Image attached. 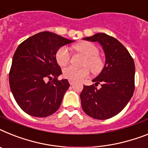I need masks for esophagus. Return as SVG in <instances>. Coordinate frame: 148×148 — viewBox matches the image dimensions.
Masks as SVG:
<instances>
[{"instance_id":"34e87169","label":"esophagus","mask_w":148,"mask_h":148,"mask_svg":"<svg viewBox=\"0 0 148 148\" xmlns=\"http://www.w3.org/2000/svg\"><path fill=\"white\" fill-rule=\"evenodd\" d=\"M68 82H69V84H70L71 85H72V84H74V80H68Z\"/></svg>"}]
</instances>
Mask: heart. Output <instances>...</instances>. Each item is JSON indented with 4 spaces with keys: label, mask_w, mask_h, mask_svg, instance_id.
Instances as JSON below:
<instances>
[{
    "label": "heart",
    "mask_w": 148,
    "mask_h": 148,
    "mask_svg": "<svg viewBox=\"0 0 148 148\" xmlns=\"http://www.w3.org/2000/svg\"><path fill=\"white\" fill-rule=\"evenodd\" d=\"M73 49L77 53L84 56L83 62L84 68H77L73 66H68L64 68L63 77L72 80H80L86 78L89 74V69L93 74H99L105 66L104 60L99 55V50L95 44L89 41H82L73 46ZM56 59L60 66H65L70 62L71 54L67 47H60L56 52ZM88 67L87 68V67Z\"/></svg>",
    "instance_id": "heart-1"
}]
</instances>
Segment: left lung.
I'll list each match as a JSON object with an SVG mask.
<instances>
[{
	"label": "left lung",
	"instance_id": "1",
	"mask_svg": "<svg viewBox=\"0 0 148 148\" xmlns=\"http://www.w3.org/2000/svg\"><path fill=\"white\" fill-rule=\"evenodd\" d=\"M99 42L105 54V64L95 85L84 86L80 93L82 108L88 116L107 120L116 116L126 107L135 90V63L132 57L116 38L98 33L84 38ZM100 84L101 87L96 86Z\"/></svg>",
	"mask_w": 148,
	"mask_h": 148
}]
</instances>
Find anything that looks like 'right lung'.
<instances>
[{
    "instance_id": "obj_1",
    "label": "right lung",
    "mask_w": 148,
    "mask_h": 148,
    "mask_svg": "<svg viewBox=\"0 0 148 148\" xmlns=\"http://www.w3.org/2000/svg\"><path fill=\"white\" fill-rule=\"evenodd\" d=\"M74 41L43 32L30 37L17 47L9 82L15 100L26 114L46 117L59 108L70 84L66 79L58 80L62 72L56 54L61 47Z\"/></svg>"
}]
</instances>
